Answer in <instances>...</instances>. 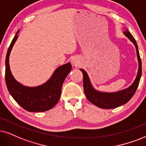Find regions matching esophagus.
I'll return each mask as SVG.
<instances>
[{
	"instance_id": "34e87169",
	"label": "esophagus",
	"mask_w": 146,
	"mask_h": 146,
	"mask_svg": "<svg viewBox=\"0 0 146 146\" xmlns=\"http://www.w3.org/2000/svg\"><path fill=\"white\" fill-rule=\"evenodd\" d=\"M71 62H72V64H73L74 66H77L79 64V60L77 59V58H73L71 60Z\"/></svg>"
}]
</instances>
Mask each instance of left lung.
I'll list each match as a JSON object with an SVG mask.
<instances>
[{"label":"left lung","instance_id":"obj_1","mask_svg":"<svg viewBox=\"0 0 146 146\" xmlns=\"http://www.w3.org/2000/svg\"><path fill=\"white\" fill-rule=\"evenodd\" d=\"M123 34L133 43L135 46L138 63H139L137 76H136L133 83L129 87H128L126 89L121 90V91L110 92H110L98 91L92 86L89 76L86 71L83 69H80V71L83 73V76H84V90L86 98L90 102L99 108H104V109H112V108H117V107L126 104L134 95L135 92L137 90L140 79H141V60L139 56V51H138L137 42L133 36L127 29L123 32Z\"/></svg>","mask_w":146,"mask_h":146}]
</instances>
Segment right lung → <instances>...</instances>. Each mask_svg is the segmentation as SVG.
Here are the masks:
<instances>
[{"label":"right lung","instance_id":"1","mask_svg":"<svg viewBox=\"0 0 146 146\" xmlns=\"http://www.w3.org/2000/svg\"><path fill=\"white\" fill-rule=\"evenodd\" d=\"M17 31L9 47L5 60V82L7 89L15 100L29 112H44L51 109L60 99L64 80L72 69L70 62L55 70L48 80L36 87L23 86L13 76L9 66V55L18 38Z\"/></svg>","mask_w":146,"mask_h":146}]
</instances>
